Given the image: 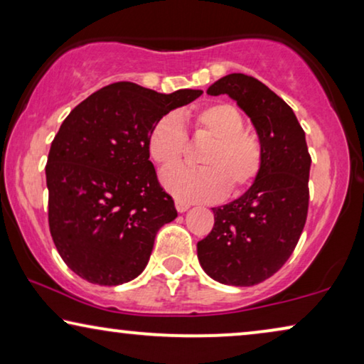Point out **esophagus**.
Masks as SVG:
<instances>
[{
  "instance_id": "34e87169",
  "label": "esophagus",
  "mask_w": 364,
  "mask_h": 364,
  "mask_svg": "<svg viewBox=\"0 0 364 364\" xmlns=\"http://www.w3.org/2000/svg\"><path fill=\"white\" fill-rule=\"evenodd\" d=\"M176 208H177V212H181V213H183V212H187L188 208H191V205H188L187 202H183V200H176Z\"/></svg>"
}]
</instances>
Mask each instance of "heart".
<instances>
[{
    "label": "heart",
    "mask_w": 364,
    "mask_h": 364,
    "mask_svg": "<svg viewBox=\"0 0 364 364\" xmlns=\"http://www.w3.org/2000/svg\"><path fill=\"white\" fill-rule=\"evenodd\" d=\"M196 127L213 141L202 156L207 167L173 164L161 172L166 191L183 202H210L225 197L233 187L243 188L255 181L262 168L260 141L243 131L240 112L230 104H213L193 117ZM186 131L181 119L167 114L154 124L147 137V151L154 162L167 166L182 156Z\"/></svg>",
    "instance_id": "b5f03b06"
}]
</instances>
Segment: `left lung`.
Listing matches in <instances>:
<instances>
[{
  "instance_id": "obj_1",
  "label": "left lung",
  "mask_w": 364,
  "mask_h": 364,
  "mask_svg": "<svg viewBox=\"0 0 364 364\" xmlns=\"http://www.w3.org/2000/svg\"><path fill=\"white\" fill-rule=\"evenodd\" d=\"M207 94H227L250 117L263 162L243 196L212 208L215 223L197 243V257L215 282L252 287L280 270L295 250L306 222L311 157L293 109L258 79L227 74Z\"/></svg>"
}]
</instances>
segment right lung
Segmentation results:
<instances>
[{"mask_svg":"<svg viewBox=\"0 0 364 364\" xmlns=\"http://www.w3.org/2000/svg\"><path fill=\"white\" fill-rule=\"evenodd\" d=\"M200 94L116 82L64 119L46 164L48 217L54 245L76 275L116 287L144 272L159 228L177 217L149 161V132Z\"/></svg>","mask_w":364,"mask_h":364,"instance_id":"add662e5","label":"right lung"}]
</instances>
